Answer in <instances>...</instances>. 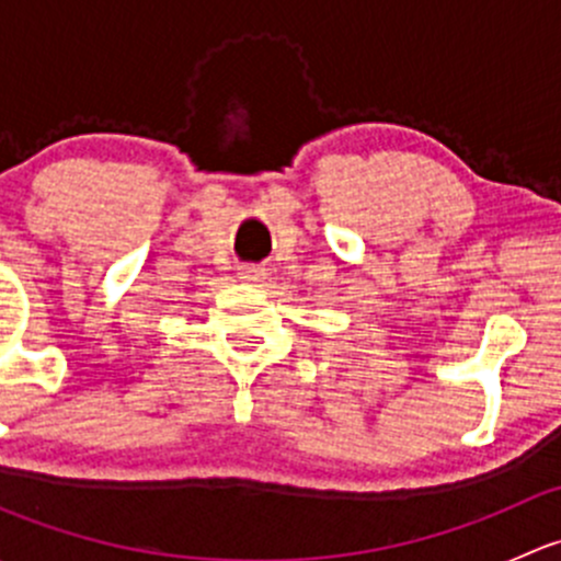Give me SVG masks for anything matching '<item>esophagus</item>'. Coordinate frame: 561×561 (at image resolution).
I'll return each instance as SVG.
<instances>
[{
	"label": "esophagus",
	"instance_id": "1",
	"mask_svg": "<svg viewBox=\"0 0 561 561\" xmlns=\"http://www.w3.org/2000/svg\"><path fill=\"white\" fill-rule=\"evenodd\" d=\"M239 279L247 282V285H257V282L265 279V268H260V265H241Z\"/></svg>",
	"mask_w": 561,
	"mask_h": 561
}]
</instances>
